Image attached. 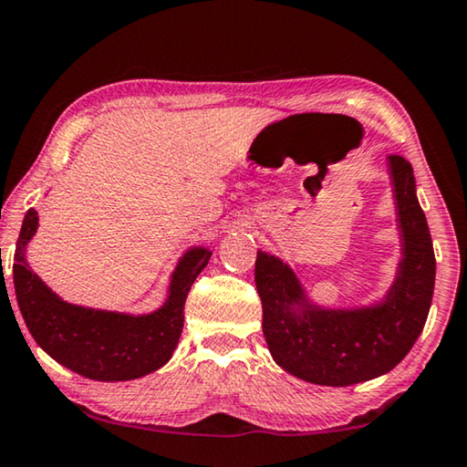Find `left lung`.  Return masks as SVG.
Here are the masks:
<instances>
[{"mask_svg": "<svg viewBox=\"0 0 467 467\" xmlns=\"http://www.w3.org/2000/svg\"><path fill=\"white\" fill-rule=\"evenodd\" d=\"M403 262L387 301L364 309L309 306L297 276L278 257L257 251L255 286L264 307V337L280 368L324 387H349L393 369L416 343L431 312L436 260L431 231L416 197L413 168L389 155ZM304 312L295 315L292 306Z\"/></svg>", "mask_w": 467, "mask_h": 467, "instance_id": "1", "label": "left lung"}]
</instances>
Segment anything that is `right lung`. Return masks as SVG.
<instances>
[{"label":"right lung","instance_id":"add662e5","mask_svg":"<svg viewBox=\"0 0 467 467\" xmlns=\"http://www.w3.org/2000/svg\"><path fill=\"white\" fill-rule=\"evenodd\" d=\"M36 212L28 210L14 254V288L26 328L43 351L91 380H132L155 372L172 358L184 322L191 285L212 257L191 249L176 265L164 307L147 316H127L70 306L28 268L26 243L36 231Z\"/></svg>","mask_w":467,"mask_h":467}]
</instances>
